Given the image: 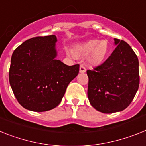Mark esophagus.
<instances>
[{
  "mask_svg": "<svg viewBox=\"0 0 146 146\" xmlns=\"http://www.w3.org/2000/svg\"><path fill=\"white\" fill-rule=\"evenodd\" d=\"M79 72H80V73H85L86 72L85 67H84V65H82V64H81L80 65V68H79Z\"/></svg>",
  "mask_w": 146,
  "mask_h": 146,
  "instance_id": "esophagus-1",
  "label": "esophagus"
}]
</instances>
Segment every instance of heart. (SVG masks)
Instances as JSON below:
<instances>
[{
    "mask_svg": "<svg viewBox=\"0 0 146 146\" xmlns=\"http://www.w3.org/2000/svg\"><path fill=\"white\" fill-rule=\"evenodd\" d=\"M110 46L107 40H90L77 45L75 53L78 55L87 56L89 54V62L93 65L101 64L108 55Z\"/></svg>",
    "mask_w": 146,
    "mask_h": 146,
    "instance_id": "heart-1",
    "label": "heart"
}]
</instances>
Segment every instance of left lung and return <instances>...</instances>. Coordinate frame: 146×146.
<instances>
[{
  "label": "left lung",
  "mask_w": 146,
  "mask_h": 146,
  "mask_svg": "<svg viewBox=\"0 0 146 146\" xmlns=\"http://www.w3.org/2000/svg\"><path fill=\"white\" fill-rule=\"evenodd\" d=\"M117 45L110 57L88 70V96L96 110L110 114L124 110L132 101L140 84L139 61L130 45L115 39Z\"/></svg>",
  "instance_id": "8db88e82"
}]
</instances>
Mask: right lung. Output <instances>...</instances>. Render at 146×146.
<instances>
[{"label":"right lung","mask_w":146,"mask_h":146,"mask_svg":"<svg viewBox=\"0 0 146 146\" xmlns=\"http://www.w3.org/2000/svg\"><path fill=\"white\" fill-rule=\"evenodd\" d=\"M55 35L33 37L14 50L9 78L14 95L23 107L45 111L60 104L79 64L68 66L57 56Z\"/></svg>","instance_id":"obj_1"}]
</instances>
